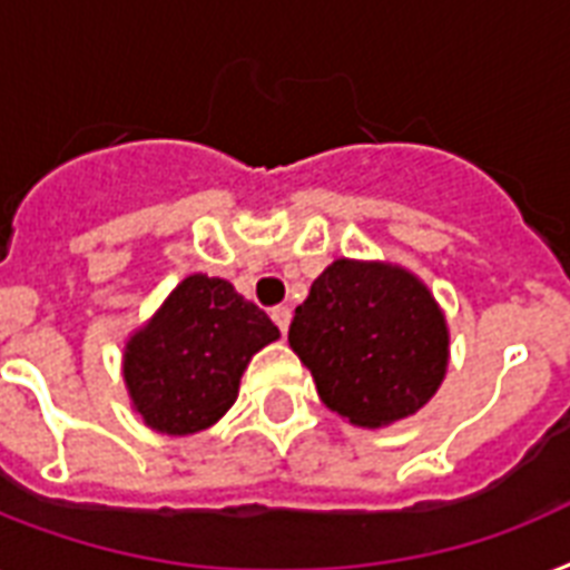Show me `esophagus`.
Wrapping results in <instances>:
<instances>
[{
  "mask_svg": "<svg viewBox=\"0 0 570 570\" xmlns=\"http://www.w3.org/2000/svg\"><path fill=\"white\" fill-rule=\"evenodd\" d=\"M272 320H275V325L281 328V334H286L289 320H293V311H289V307H275V311H272Z\"/></svg>",
  "mask_w": 570,
  "mask_h": 570,
  "instance_id": "esophagus-1",
  "label": "esophagus"
}]
</instances>
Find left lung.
<instances>
[{
    "instance_id": "1",
    "label": "left lung",
    "mask_w": 570,
    "mask_h": 570,
    "mask_svg": "<svg viewBox=\"0 0 570 570\" xmlns=\"http://www.w3.org/2000/svg\"><path fill=\"white\" fill-rule=\"evenodd\" d=\"M289 346L331 411L379 429L416 414L438 393L450 331L429 286L407 268L343 257L295 307Z\"/></svg>"
}]
</instances>
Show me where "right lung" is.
I'll list each match as a JSON object with an SVG mask.
<instances>
[{
  "label": "right lung",
  "mask_w": 570,
  "mask_h": 570,
  "mask_svg": "<svg viewBox=\"0 0 570 570\" xmlns=\"http://www.w3.org/2000/svg\"><path fill=\"white\" fill-rule=\"evenodd\" d=\"M277 337L275 322L230 281L189 275L127 340L124 381L132 407L156 432H204L236 402L250 357Z\"/></svg>",
  "instance_id": "add662e5"
}]
</instances>
